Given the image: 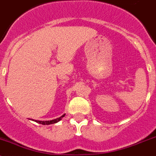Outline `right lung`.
Returning a JSON list of instances; mask_svg holds the SVG:
<instances>
[{"label":"right lung","mask_w":156,"mask_h":156,"mask_svg":"<svg viewBox=\"0 0 156 156\" xmlns=\"http://www.w3.org/2000/svg\"><path fill=\"white\" fill-rule=\"evenodd\" d=\"M65 115V114L63 115H62V116H61V117L58 118V119H54V120H51V121H37V120H35V122H37V123H39V124H42V125L54 124V123H57V122H58L60 120H62V119Z\"/></svg>","instance_id":"add662e5"}]
</instances>
